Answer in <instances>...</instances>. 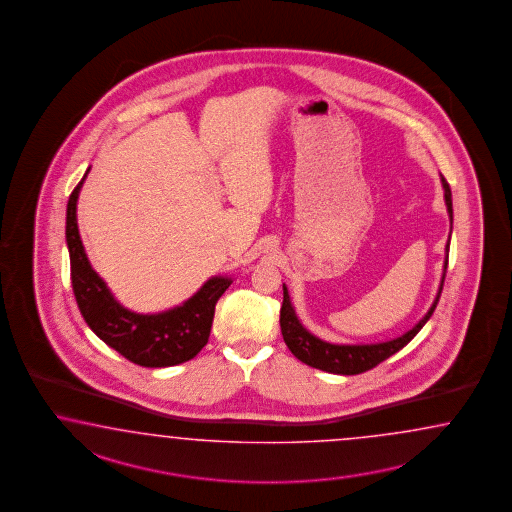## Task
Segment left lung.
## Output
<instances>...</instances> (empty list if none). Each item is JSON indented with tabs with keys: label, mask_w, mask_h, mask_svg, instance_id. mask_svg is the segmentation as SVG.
<instances>
[{
	"label": "left lung",
	"mask_w": 512,
	"mask_h": 512,
	"mask_svg": "<svg viewBox=\"0 0 512 512\" xmlns=\"http://www.w3.org/2000/svg\"><path fill=\"white\" fill-rule=\"evenodd\" d=\"M442 177L443 197H445V205L449 212V220L453 223V199H451V188L447 184V180ZM451 238V235H449ZM447 259H449V242L445 244V263H443V276L440 281V289L434 298V302L430 305L427 315L421 318L410 332L402 333L401 337L391 339L386 343H371V345H333L328 341L318 339L317 335L305 330L304 324L300 322V318L296 317V311L292 307L291 296L283 283V305H281V313H279V324H281V333H283V341L289 346L292 354L300 361H304L305 365L315 367L320 371L333 374H360L376 367L380 361L387 360L389 356H393L395 352H399L401 348L408 345L419 330L427 324V320L432 317L436 305L440 302V294H442L443 281H445V272H447Z\"/></svg>",
	"instance_id": "left-lung-1"
}]
</instances>
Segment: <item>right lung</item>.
<instances>
[{"label": "right lung", "mask_w": 512, "mask_h": 512, "mask_svg": "<svg viewBox=\"0 0 512 512\" xmlns=\"http://www.w3.org/2000/svg\"><path fill=\"white\" fill-rule=\"evenodd\" d=\"M87 173L89 169L70 194L65 231L72 291L83 320L106 345L141 367H171L192 360L207 345L214 309L233 279L210 277L192 298L162 313L141 315L123 307L93 270L78 231L76 205Z\"/></svg>", "instance_id": "1"}]
</instances>
